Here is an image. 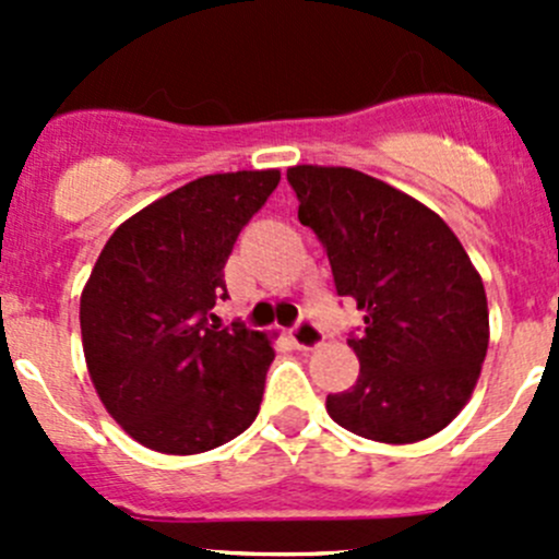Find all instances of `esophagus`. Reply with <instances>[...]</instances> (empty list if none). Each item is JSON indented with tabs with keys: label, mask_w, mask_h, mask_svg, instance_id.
I'll return each instance as SVG.
<instances>
[{
	"label": "esophagus",
	"mask_w": 559,
	"mask_h": 559,
	"mask_svg": "<svg viewBox=\"0 0 559 559\" xmlns=\"http://www.w3.org/2000/svg\"><path fill=\"white\" fill-rule=\"evenodd\" d=\"M292 341H295V346L300 348V352H313V348H319L321 343H324V332H321L311 319H302L300 324L292 330Z\"/></svg>",
	"instance_id": "1"
}]
</instances>
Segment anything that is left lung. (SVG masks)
Returning a JSON list of instances; mask_svg holds the SVG:
<instances>
[{"instance_id": "8db88e82", "label": "left lung", "mask_w": 559, "mask_h": 559, "mask_svg": "<svg viewBox=\"0 0 559 559\" xmlns=\"http://www.w3.org/2000/svg\"><path fill=\"white\" fill-rule=\"evenodd\" d=\"M330 257L335 289L365 313L348 346L357 384L326 414L368 441H425L465 408L489 346L481 275L449 224L405 191L352 167L286 170Z\"/></svg>"}]
</instances>
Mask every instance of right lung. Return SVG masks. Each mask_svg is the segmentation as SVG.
Listing matches in <instances>:
<instances>
[{"mask_svg":"<svg viewBox=\"0 0 559 559\" xmlns=\"http://www.w3.org/2000/svg\"><path fill=\"white\" fill-rule=\"evenodd\" d=\"M281 170L197 178L110 235L81 295L92 384L127 436L162 454H202L257 419L273 341L235 321L224 264Z\"/></svg>","mask_w":559,"mask_h":559,"instance_id":"right-lung-1","label":"right lung"}]
</instances>
